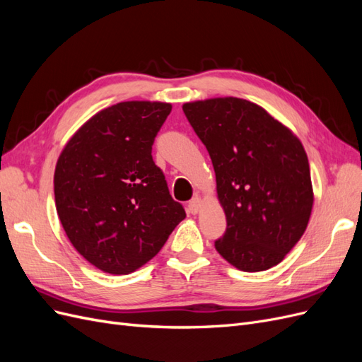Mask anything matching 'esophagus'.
<instances>
[{
  "label": "esophagus",
  "mask_w": 362,
  "mask_h": 362,
  "mask_svg": "<svg viewBox=\"0 0 362 362\" xmlns=\"http://www.w3.org/2000/svg\"><path fill=\"white\" fill-rule=\"evenodd\" d=\"M201 208H202V199L196 196V198H193L189 204V211L192 214H198L201 211Z\"/></svg>",
  "instance_id": "34e87169"
}]
</instances>
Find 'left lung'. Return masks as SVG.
<instances>
[{
	"mask_svg": "<svg viewBox=\"0 0 362 362\" xmlns=\"http://www.w3.org/2000/svg\"><path fill=\"white\" fill-rule=\"evenodd\" d=\"M216 172L226 231L216 250L243 272L286 258L308 226L314 192L302 141L261 105L234 96L182 105Z\"/></svg>",
	"mask_w": 362,
	"mask_h": 362,
	"instance_id": "obj_1",
	"label": "left lung"
}]
</instances>
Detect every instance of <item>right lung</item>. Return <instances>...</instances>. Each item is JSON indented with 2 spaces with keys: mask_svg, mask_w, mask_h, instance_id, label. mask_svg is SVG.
<instances>
[{
  "mask_svg": "<svg viewBox=\"0 0 362 362\" xmlns=\"http://www.w3.org/2000/svg\"><path fill=\"white\" fill-rule=\"evenodd\" d=\"M170 110L160 101L107 107L59 156L54 196L62 226L76 252L110 275L146 264L185 217L151 156Z\"/></svg>",
  "mask_w": 362,
  "mask_h": 362,
  "instance_id": "1",
  "label": "right lung"
}]
</instances>
